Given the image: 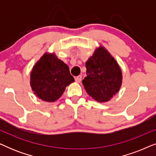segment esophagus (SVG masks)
<instances>
[{"instance_id": "1", "label": "esophagus", "mask_w": 156, "mask_h": 156, "mask_svg": "<svg viewBox=\"0 0 156 156\" xmlns=\"http://www.w3.org/2000/svg\"><path fill=\"white\" fill-rule=\"evenodd\" d=\"M82 76H81V75H80V76H76V77L75 78V81H76V82H77V83H80V82H81V81H82Z\"/></svg>"}]
</instances>
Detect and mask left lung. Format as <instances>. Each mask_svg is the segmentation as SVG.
Returning a JSON list of instances; mask_svg holds the SVG:
<instances>
[{"label":"left lung","mask_w":156,"mask_h":156,"mask_svg":"<svg viewBox=\"0 0 156 156\" xmlns=\"http://www.w3.org/2000/svg\"><path fill=\"white\" fill-rule=\"evenodd\" d=\"M86 68L82 84L87 94L98 102L109 101L122 84V72L116 59L99 46L87 61Z\"/></svg>","instance_id":"1"}]
</instances>
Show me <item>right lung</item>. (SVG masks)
<instances>
[{"mask_svg": "<svg viewBox=\"0 0 156 156\" xmlns=\"http://www.w3.org/2000/svg\"><path fill=\"white\" fill-rule=\"evenodd\" d=\"M69 67L55 53H44L30 73L33 93L42 101L54 102L61 97L66 87L74 82Z\"/></svg>", "mask_w": 156, "mask_h": 156, "instance_id": "add662e5", "label": "right lung"}]
</instances>
